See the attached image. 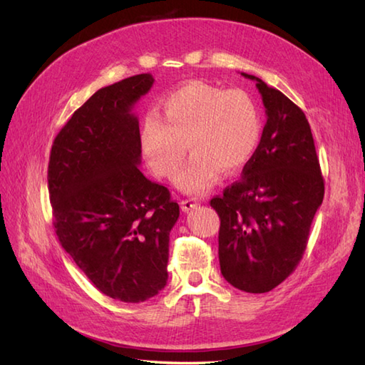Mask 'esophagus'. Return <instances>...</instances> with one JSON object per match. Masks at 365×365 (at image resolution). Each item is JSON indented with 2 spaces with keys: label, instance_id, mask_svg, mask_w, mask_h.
Wrapping results in <instances>:
<instances>
[{
  "label": "esophagus",
  "instance_id": "34e87169",
  "mask_svg": "<svg viewBox=\"0 0 365 365\" xmlns=\"http://www.w3.org/2000/svg\"><path fill=\"white\" fill-rule=\"evenodd\" d=\"M197 205H199V202L196 199H183L180 202V207L183 212H190V210H192V208H196Z\"/></svg>",
  "mask_w": 365,
  "mask_h": 365
}]
</instances>
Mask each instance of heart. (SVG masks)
<instances>
[{"instance_id":"1","label":"heart","mask_w":365,"mask_h":365,"mask_svg":"<svg viewBox=\"0 0 365 365\" xmlns=\"http://www.w3.org/2000/svg\"><path fill=\"white\" fill-rule=\"evenodd\" d=\"M163 119L149 113L141 122L139 145L155 174L170 178L187 157L177 187L199 195L218 182L221 173L234 174L252 158L262 135L257 103L243 89H227L205 81H190L160 102Z\"/></svg>"}]
</instances>
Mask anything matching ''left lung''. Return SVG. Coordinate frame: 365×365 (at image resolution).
Segmentation results:
<instances>
[{"instance_id": "1", "label": "left lung", "mask_w": 365, "mask_h": 365, "mask_svg": "<svg viewBox=\"0 0 365 365\" xmlns=\"http://www.w3.org/2000/svg\"><path fill=\"white\" fill-rule=\"evenodd\" d=\"M267 123L242 178L210 200L221 220L224 279L247 293L273 290L306 251L324 183L311 125L301 108L254 75Z\"/></svg>"}]
</instances>
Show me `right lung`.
<instances>
[{"label": "right lung", "mask_w": 365, "mask_h": 365, "mask_svg": "<svg viewBox=\"0 0 365 365\" xmlns=\"http://www.w3.org/2000/svg\"><path fill=\"white\" fill-rule=\"evenodd\" d=\"M141 73L98 89L51 145L48 192L61 246L106 297L141 302L168 281L178 204L141 165L135 103L153 84Z\"/></svg>", "instance_id": "1"}]
</instances>
